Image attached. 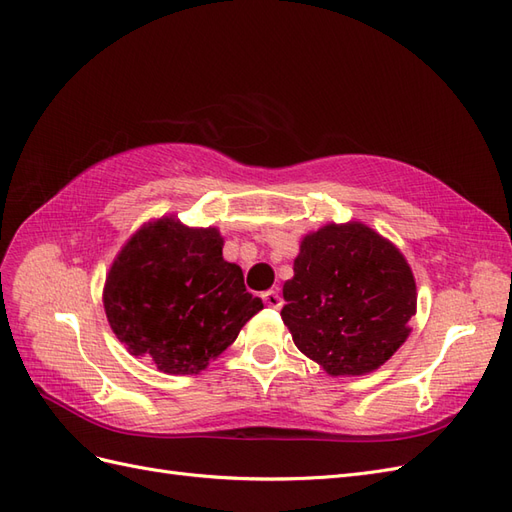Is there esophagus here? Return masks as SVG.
Segmentation results:
<instances>
[{"label":"esophagus","mask_w":512,"mask_h":512,"mask_svg":"<svg viewBox=\"0 0 512 512\" xmlns=\"http://www.w3.org/2000/svg\"><path fill=\"white\" fill-rule=\"evenodd\" d=\"M262 301H265V305H269V307H273V309H280L282 307V297H280V292L277 290H267V292H262Z\"/></svg>","instance_id":"1"}]
</instances>
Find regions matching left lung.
Masks as SVG:
<instances>
[{"label": "left lung", "mask_w": 512, "mask_h": 512, "mask_svg": "<svg viewBox=\"0 0 512 512\" xmlns=\"http://www.w3.org/2000/svg\"><path fill=\"white\" fill-rule=\"evenodd\" d=\"M294 344L331 376L378 369L406 342L416 284L406 258L371 228L329 224L307 235L284 284Z\"/></svg>", "instance_id": "1"}]
</instances>
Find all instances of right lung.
Instances as JSON below:
<instances>
[{"instance_id": "add662e5", "label": "right lung", "mask_w": 512, "mask_h": 512, "mask_svg": "<svg viewBox=\"0 0 512 512\" xmlns=\"http://www.w3.org/2000/svg\"><path fill=\"white\" fill-rule=\"evenodd\" d=\"M215 228L164 218L123 245L106 277L104 309L130 354L164 374H196L262 309L241 267L222 256Z\"/></svg>"}]
</instances>
